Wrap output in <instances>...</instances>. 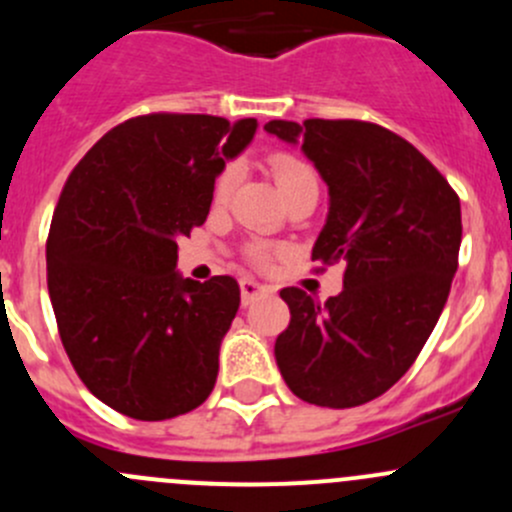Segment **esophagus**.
Segmentation results:
<instances>
[{
	"instance_id": "obj_1",
	"label": "esophagus",
	"mask_w": 512,
	"mask_h": 512,
	"mask_svg": "<svg viewBox=\"0 0 512 512\" xmlns=\"http://www.w3.org/2000/svg\"><path fill=\"white\" fill-rule=\"evenodd\" d=\"M272 289L267 285H260L257 280H252V277H245V280H240V294H242V304H250L255 302V299L265 297V294H270Z\"/></svg>"
}]
</instances>
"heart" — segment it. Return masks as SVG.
I'll return each mask as SVG.
<instances>
[{
	"label": "heart",
	"mask_w": 512,
	"mask_h": 512,
	"mask_svg": "<svg viewBox=\"0 0 512 512\" xmlns=\"http://www.w3.org/2000/svg\"><path fill=\"white\" fill-rule=\"evenodd\" d=\"M237 173H240V170H237L235 163L225 165V168L220 170L218 178H215L213 183L215 205H223L230 200L232 190H235V183H237ZM270 173L272 178H275L280 193L285 195V200H289L294 193H299V190L304 188H319L317 170H314L307 160L289 156V153H275V156H270ZM277 252H280V247H275L272 242H265V240H252L247 242L245 247V257L257 267H270Z\"/></svg>",
	"instance_id": "1"
}]
</instances>
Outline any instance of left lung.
Masks as SVG:
<instances>
[{
  "instance_id": "left-lung-1",
  "label": "left lung",
  "mask_w": 512,
  "mask_h": 512,
  "mask_svg": "<svg viewBox=\"0 0 512 512\" xmlns=\"http://www.w3.org/2000/svg\"><path fill=\"white\" fill-rule=\"evenodd\" d=\"M329 185L319 265L344 262L327 302L285 287L289 327L275 356L294 396L352 409L389 391L421 354L443 312L461 247V200L436 165L389 128L354 118L270 121ZM324 270V267H322Z\"/></svg>"
}]
</instances>
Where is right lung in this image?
Returning a JSON list of instances; mask_svg holds the SVG:
<instances>
[{"label": "right lung", "mask_w": 512, "mask_h": 512, "mask_svg": "<svg viewBox=\"0 0 512 512\" xmlns=\"http://www.w3.org/2000/svg\"><path fill=\"white\" fill-rule=\"evenodd\" d=\"M255 118L146 113L106 133L66 178L46 237L61 344L86 389L118 414L198 409L240 307L232 277L180 280L178 240L203 225L215 175Z\"/></svg>", "instance_id": "1"}]
</instances>
